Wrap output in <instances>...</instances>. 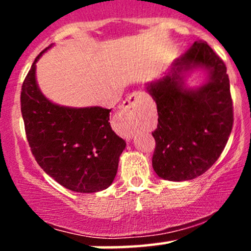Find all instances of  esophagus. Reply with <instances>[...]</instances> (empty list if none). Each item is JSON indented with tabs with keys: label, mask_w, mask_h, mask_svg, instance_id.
Wrapping results in <instances>:
<instances>
[{
	"label": "esophagus",
	"mask_w": 251,
	"mask_h": 251,
	"mask_svg": "<svg viewBox=\"0 0 251 251\" xmlns=\"http://www.w3.org/2000/svg\"><path fill=\"white\" fill-rule=\"evenodd\" d=\"M142 99L143 94L140 92H133V93H131L126 98V100L123 102L122 107H120V114H122V117L129 120L127 125H126V132H127L128 135L133 134L135 131V123L133 120L140 111Z\"/></svg>",
	"instance_id": "1"
}]
</instances>
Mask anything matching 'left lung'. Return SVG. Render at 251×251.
<instances>
[{
    "mask_svg": "<svg viewBox=\"0 0 251 251\" xmlns=\"http://www.w3.org/2000/svg\"><path fill=\"white\" fill-rule=\"evenodd\" d=\"M197 68L206 70L208 79L200 88H186V75ZM146 89L158 112L157 128L152 132L155 174L172 181L203 175L220 158L234 124L223 60L208 43L196 41L172 62L166 75L148 83Z\"/></svg>",
    "mask_w": 251,
    "mask_h": 251,
    "instance_id": "1",
    "label": "left lung"
}]
</instances>
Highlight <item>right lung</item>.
Returning a JSON list of instances; mask_svg holds the SVG:
<instances>
[{
  "instance_id": "1",
  "label": "right lung",
  "mask_w": 251,
  "mask_h": 251,
  "mask_svg": "<svg viewBox=\"0 0 251 251\" xmlns=\"http://www.w3.org/2000/svg\"><path fill=\"white\" fill-rule=\"evenodd\" d=\"M48 48L36 56L21 91L31 153L43 171L66 189L82 194L101 191L114 180L126 143L109 125L111 109L66 107L43 96L35 72L37 60Z\"/></svg>"
}]
</instances>
